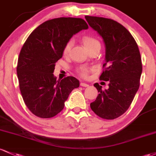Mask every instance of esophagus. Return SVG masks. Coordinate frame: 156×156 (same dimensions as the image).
Returning a JSON list of instances; mask_svg holds the SVG:
<instances>
[{"instance_id": "1", "label": "esophagus", "mask_w": 156, "mask_h": 156, "mask_svg": "<svg viewBox=\"0 0 156 156\" xmlns=\"http://www.w3.org/2000/svg\"><path fill=\"white\" fill-rule=\"evenodd\" d=\"M81 87H88L89 85L87 84V83H84V82H81Z\"/></svg>"}]
</instances>
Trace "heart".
Segmentation results:
<instances>
[{
    "mask_svg": "<svg viewBox=\"0 0 156 156\" xmlns=\"http://www.w3.org/2000/svg\"><path fill=\"white\" fill-rule=\"evenodd\" d=\"M82 42H83L84 47L88 49L89 51L91 50L93 48L97 47H101V44L99 42V41L95 37L90 36V35H86V36H83L82 37ZM72 46H73V41H69L66 44V45L64 46V49H63V53H64V55L67 56L69 54L70 49H71ZM91 68L87 67V66H81V67L78 68L77 71L78 73L81 75V76L83 78H87L88 77L89 73L91 71Z\"/></svg>",
    "mask_w": 156,
    "mask_h": 156,
    "instance_id": "obj_1",
    "label": "heart"
}]
</instances>
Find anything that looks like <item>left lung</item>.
<instances>
[{"instance_id": "obj_1", "label": "left lung", "mask_w": 156, "mask_h": 156, "mask_svg": "<svg viewBox=\"0 0 156 156\" xmlns=\"http://www.w3.org/2000/svg\"><path fill=\"white\" fill-rule=\"evenodd\" d=\"M85 18L105 44V63L99 79L109 82L108 90L94 84L99 94L90 107L102 119H115L129 109L139 88L142 73L139 49L130 32L115 20L95 16Z\"/></svg>"}]
</instances>
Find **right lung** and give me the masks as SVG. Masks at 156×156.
<instances>
[{
	"label": "right lung",
	"instance_id": "obj_1",
	"mask_svg": "<svg viewBox=\"0 0 156 156\" xmlns=\"http://www.w3.org/2000/svg\"><path fill=\"white\" fill-rule=\"evenodd\" d=\"M87 28L82 18H54L38 26L25 41L18 57L17 75L23 101L35 115L41 119L55 116L64 109L70 92L79 87L75 77L56 81L53 73L66 43Z\"/></svg>",
	"mask_w": 156,
	"mask_h": 156
}]
</instances>
